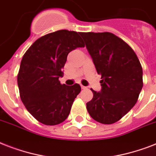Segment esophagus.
I'll list each match as a JSON object with an SVG mask.
<instances>
[{
    "label": "esophagus",
    "instance_id": "esophagus-1",
    "mask_svg": "<svg viewBox=\"0 0 156 156\" xmlns=\"http://www.w3.org/2000/svg\"><path fill=\"white\" fill-rule=\"evenodd\" d=\"M81 88H82V89H83V90H84V89H87V87H85V86L81 85Z\"/></svg>",
    "mask_w": 156,
    "mask_h": 156
}]
</instances>
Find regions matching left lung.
<instances>
[{
	"instance_id": "8db88e82",
	"label": "left lung",
	"mask_w": 156,
	"mask_h": 156,
	"mask_svg": "<svg viewBox=\"0 0 156 156\" xmlns=\"http://www.w3.org/2000/svg\"><path fill=\"white\" fill-rule=\"evenodd\" d=\"M86 48L101 75V90L93 92L87 109L95 121L110 125L130 111L143 88V69L125 41L110 32H82Z\"/></svg>"
}]
</instances>
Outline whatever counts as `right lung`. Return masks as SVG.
Listing matches in <instances>:
<instances>
[{
  "label": "right lung",
  "mask_w": 156,
  "mask_h": 156,
  "mask_svg": "<svg viewBox=\"0 0 156 156\" xmlns=\"http://www.w3.org/2000/svg\"><path fill=\"white\" fill-rule=\"evenodd\" d=\"M80 32L60 30L38 39L24 54L18 75L20 98L27 111L47 126L63 122L81 87L61 84L68 54L85 44Z\"/></svg>",
  "instance_id": "obj_1"
}]
</instances>
